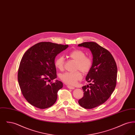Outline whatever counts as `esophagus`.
Wrapping results in <instances>:
<instances>
[{
	"mask_svg": "<svg viewBox=\"0 0 135 135\" xmlns=\"http://www.w3.org/2000/svg\"><path fill=\"white\" fill-rule=\"evenodd\" d=\"M67 88H68L69 89L74 90V89H75V88H74V87H73V86H70V85H67Z\"/></svg>",
	"mask_w": 135,
	"mask_h": 135,
	"instance_id": "34e87169",
	"label": "esophagus"
}]
</instances>
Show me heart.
Wrapping results in <instances>:
<instances>
[{
  "instance_id": "obj_1",
  "label": "heart",
  "mask_w": 135,
  "mask_h": 135,
  "mask_svg": "<svg viewBox=\"0 0 135 135\" xmlns=\"http://www.w3.org/2000/svg\"><path fill=\"white\" fill-rule=\"evenodd\" d=\"M68 57L72 60L76 61L75 69L81 71L84 74L90 72L93 66L92 60L85 56L84 52L80 50H75L68 54ZM54 64L56 68L60 70L64 69L65 64L64 58L63 56H58L56 58ZM83 77L82 73L80 71L74 72H66L60 75L61 80L64 83L69 85H75L77 81L81 80Z\"/></svg>"
}]
</instances>
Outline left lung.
Segmentation results:
<instances>
[{"label":"left lung","mask_w":135,"mask_h":135,"mask_svg":"<svg viewBox=\"0 0 135 135\" xmlns=\"http://www.w3.org/2000/svg\"><path fill=\"white\" fill-rule=\"evenodd\" d=\"M78 45L89 48L93 56L91 69L85 78L90 84L82 87L84 97L78 100L84 108L92 109L105 103L115 89L117 65L111 54L96 42H85Z\"/></svg>","instance_id":"left-lung-1"}]
</instances>
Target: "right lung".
<instances>
[{
  "instance_id": "add662e5",
  "label": "right lung",
  "mask_w": 135,
  "mask_h": 135,
  "mask_svg": "<svg viewBox=\"0 0 135 135\" xmlns=\"http://www.w3.org/2000/svg\"><path fill=\"white\" fill-rule=\"evenodd\" d=\"M68 45L41 42L29 48L20 63L18 80L20 89L26 100L39 109L51 107L57 99L58 90L63 83L56 80V56Z\"/></svg>"
}]
</instances>
